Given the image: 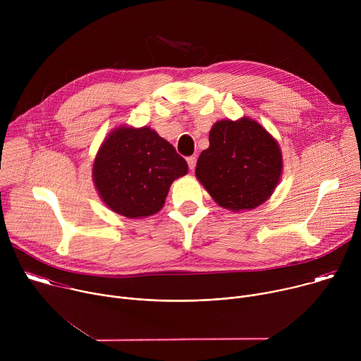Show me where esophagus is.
<instances>
[{
    "mask_svg": "<svg viewBox=\"0 0 361 361\" xmlns=\"http://www.w3.org/2000/svg\"><path fill=\"white\" fill-rule=\"evenodd\" d=\"M187 163H188V167H190V170H194V169H195V163H197V159H195L194 156H191V157H188V159H187Z\"/></svg>",
    "mask_w": 361,
    "mask_h": 361,
    "instance_id": "esophagus-1",
    "label": "esophagus"
}]
</instances>
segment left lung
<instances>
[{"instance_id":"8db88e82","label":"left lung","mask_w":361,"mask_h":361,"mask_svg":"<svg viewBox=\"0 0 361 361\" xmlns=\"http://www.w3.org/2000/svg\"><path fill=\"white\" fill-rule=\"evenodd\" d=\"M209 141L197 160L195 177L220 207L254 210L271 197L283 174V154L260 123L250 117L220 120Z\"/></svg>"}]
</instances>
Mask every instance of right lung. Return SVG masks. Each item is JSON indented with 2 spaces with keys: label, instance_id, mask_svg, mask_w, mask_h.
I'll return each instance as SVG.
<instances>
[{
  "label": "right lung",
  "instance_id": "obj_1",
  "mask_svg": "<svg viewBox=\"0 0 361 361\" xmlns=\"http://www.w3.org/2000/svg\"><path fill=\"white\" fill-rule=\"evenodd\" d=\"M187 161L156 130L120 126L101 142L92 164L95 190L107 207L128 219L157 214Z\"/></svg>",
  "mask_w": 361,
  "mask_h": 361
}]
</instances>
